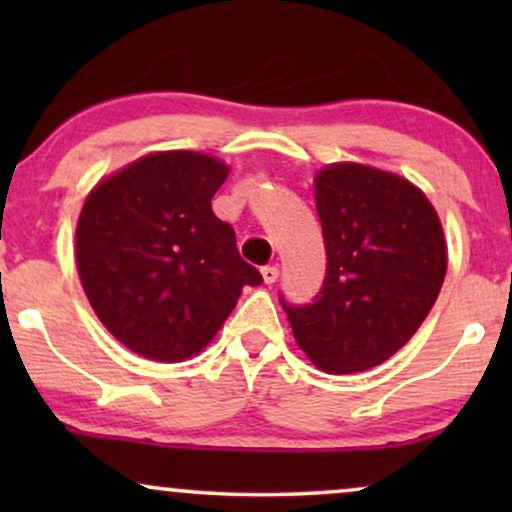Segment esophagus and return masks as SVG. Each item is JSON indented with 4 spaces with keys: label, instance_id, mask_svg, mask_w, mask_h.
Returning a JSON list of instances; mask_svg holds the SVG:
<instances>
[{
    "label": "esophagus",
    "instance_id": "34e87169",
    "mask_svg": "<svg viewBox=\"0 0 512 512\" xmlns=\"http://www.w3.org/2000/svg\"><path fill=\"white\" fill-rule=\"evenodd\" d=\"M262 279L264 284L272 286L276 279H279V267H274V264H267V267H262Z\"/></svg>",
    "mask_w": 512,
    "mask_h": 512
}]
</instances>
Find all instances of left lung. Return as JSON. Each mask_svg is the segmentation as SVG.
Listing matches in <instances>:
<instances>
[{
    "instance_id": "1",
    "label": "left lung",
    "mask_w": 512,
    "mask_h": 512,
    "mask_svg": "<svg viewBox=\"0 0 512 512\" xmlns=\"http://www.w3.org/2000/svg\"><path fill=\"white\" fill-rule=\"evenodd\" d=\"M315 207L325 281L310 303H279L317 368L361 373L397 354L431 313L448 269L443 228L419 187L358 163L320 170Z\"/></svg>"
}]
</instances>
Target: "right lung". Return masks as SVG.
Returning a JSON list of instances; mask_svg holds the SVG:
<instances>
[{
	"mask_svg": "<svg viewBox=\"0 0 512 512\" xmlns=\"http://www.w3.org/2000/svg\"><path fill=\"white\" fill-rule=\"evenodd\" d=\"M228 168L192 151L134 161L86 197L76 264L96 315L127 349L185 361L211 342L243 286L262 274L238 255L211 197Z\"/></svg>",
	"mask_w": 512,
	"mask_h": 512,
	"instance_id": "obj_1",
	"label": "right lung"
}]
</instances>
